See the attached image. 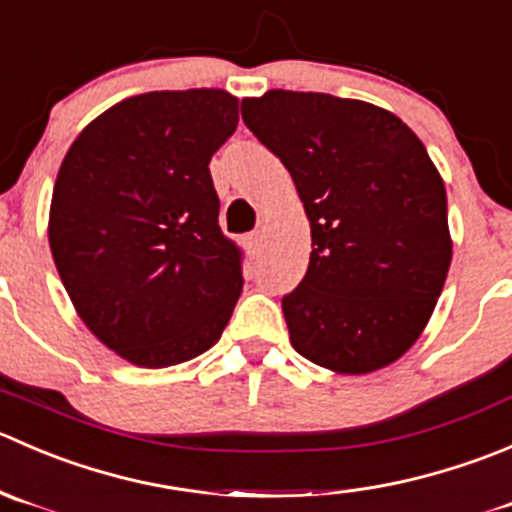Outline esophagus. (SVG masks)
I'll use <instances>...</instances> for the list:
<instances>
[{"instance_id": "34e87169", "label": "esophagus", "mask_w": 512, "mask_h": 512, "mask_svg": "<svg viewBox=\"0 0 512 512\" xmlns=\"http://www.w3.org/2000/svg\"><path fill=\"white\" fill-rule=\"evenodd\" d=\"M244 246H246V251H249V256H258V254H261V234L246 236Z\"/></svg>"}]
</instances>
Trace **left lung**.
Here are the masks:
<instances>
[{
    "instance_id": "left-lung-1",
    "label": "left lung",
    "mask_w": 512,
    "mask_h": 512,
    "mask_svg": "<svg viewBox=\"0 0 512 512\" xmlns=\"http://www.w3.org/2000/svg\"><path fill=\"white\" fill-rule=\"evenodd\" d=\"M241 116L296 184L311 226L306 276L283 298L291 346L363 376L428 326L453 239L443 176L393 111L318 91L246 96Z\"/></svg>"
}]
</instances>
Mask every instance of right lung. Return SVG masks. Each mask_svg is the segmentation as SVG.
<instances>
[{
    "mask_svg": "<svg viewBox=\"0 0 512 512\" xmlns=\"http://www.w3.org/2000/svg\"><path fill=\"white\" fill-rule=\"evenodd\" d=\"M239 126L226 89L146 91L84 126L59 166L49 246L84 326L139 368L209 351L244 288L211 156Z\"/></svg>",
    "mask_w": 512,
    "mask_h": 512,
    "instance_id": "obj_1",
    "label": "right lung"
}]
</instances>
